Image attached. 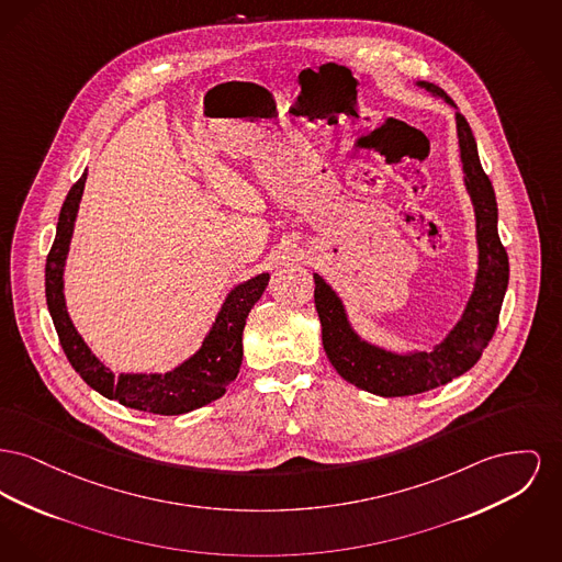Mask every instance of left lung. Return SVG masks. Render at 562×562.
I'll use <instances>...</instances> for the list:
<instances>
[{
	"label": "left lung",
	"instance_id": "left-lung-1",
	"mask_svg": "<svg viewBox=\"0 0 562 562\" xmlns=\"http://www.w3.org/2000/svg\"><path fill=\"white\" fill-rule=\"evenodd\" d=\"M416 85L457 110V135L464 173L462 180L475 212L477 271L471 297L462 310L459 323L429 350L409 352L386 350L363 339L350 325L344 301L318 273H314V303L323 325V346L330 364L346 382L380 396L427 393L430 389L452 382L477 363L495 335L501 303L509 282V261L496 229L498 210L495 189L480 164L471 127L443 89L435 87L432 82Z\"/></svg>",
	"mask_w": 562,
	"mask_h": 562
}]
</instances>
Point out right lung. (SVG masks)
<instances>
[{
  "label": "right lung",
  "mask_w": 562,
  "mask_h": 562,
  "mask_svg": "<svg viewBox=\"0 0 562 562\" xmlns=\"http://www.w3.org/2000/svg\"><path fill=\"white\" fill-rule=\"evenodd\" d=\"M85 182L87 173H82V178L69 189L59 214L57 235L46 259V303L67 361L100 395L148 414L178 416L225 395L227 386L239 371L244 357L241 335L246 327V318L252 305L263 295L269 273H259L233 286L232 293L225 297L216 314V321L212 323L193 357H189L187 361H182L166 373L116 375L91 352V348L85 344V339L74 327L67 314L64 295L67 252Z\"/></svg>",
  "instance_id": "1"
}]
</instances>
